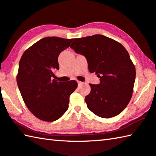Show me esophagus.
<instances>
[{
	"label": "esophagus",
	"instance_id": "1",
	"mask_svg": "<svg viewBox=\"0 0 156 156\" xmlns=\"http://www.w3.org/2000/svg\"><path fill=\"white\" fill-rule=\"evenodd\" d=\"M78 85H79V86H80V85H83V84H84V83H83V82L78 81Z\"/></svg>",
	"mask_w": 156,
	"mask_h": 156
}]
</instances>
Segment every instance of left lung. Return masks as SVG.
Segmentation results:
<instances>
[{
    "instance_id": "8db88e82",
    "label": "left lung",
    "mask_w": 156,
    "mask_h": 156,
    "mask_svg": "<svg viewBox=\"0 0 156 156\" xmlns=\"http://www.w3.org/2000/svg\"><path fill=\"white\" fill-rule=\"evenodd\" d=\"M85 56L89 70L100 78L89 84L85 97L88 108L102 118L117 116L126 108L134 90L136 69L129 53L119 42L101 35L76 38L70 46Z\"/></svg>"
}]
</instances>
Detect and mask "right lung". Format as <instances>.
<instances>
[{"mask_svg": "<svg viewBox=\"0 0 156 156\" xmlns=\"http://www.w3.org/2000/svg\"><path fill=\"white\" fill-rule=\"evenodd\" d=\"M72 40L47 37L25 50L20 60L17 83L26 106L39 119L51 122L60 118L78 87L76 80L65 83L52 79L59 69L58 55Z\"/></svg>", "mask_w": 156, "mask_h": 156, "instance_id": "right-lung-1", "label": "right lung"}]
</instances>
